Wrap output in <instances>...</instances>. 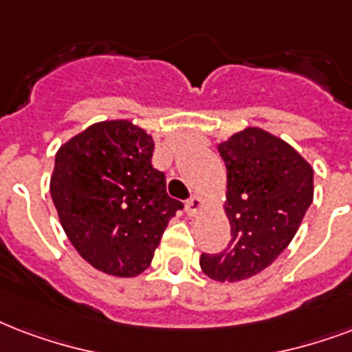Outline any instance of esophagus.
Wrapping results in <instances>:
<instances>
[{"label":"esophagus","instance_id":"esophagus-1","mask_svg":"<svg viewBox=\"0 0 352 352\" xmlns=\"http://www.w3.org/2000/svg\"><path fill=\"white\" fill-rule=\"evenodd\" d=\"M203 208H205V201H203V197H199V195H192V197L188 199L186 203L188 216H197Z\"/></svg>","mask_w":352,"mask_h":352}]
</instances>
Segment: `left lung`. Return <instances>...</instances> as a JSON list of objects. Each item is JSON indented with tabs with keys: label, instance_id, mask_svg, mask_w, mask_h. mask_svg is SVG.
Listing matches in <instances>:
<instances>
[{
	"label": "left lung",
	"instance_id": "8db88e82",
	"mask_svg": "<svg viewBox=\"0 0 352 352\" xmlns=\"http://www.w3.org/2000/svg\"><path fill=\"white\" fill-rule=\"evenodd\" d=\"M227 168L223 210L230 241L201 254V270L218 283H238L273 264L299 230L314 199V170L288 142L245 127L218 144Z\"/></svg>",
	"mask_w": 352,
	"mask_h": 352
}]
</instances>
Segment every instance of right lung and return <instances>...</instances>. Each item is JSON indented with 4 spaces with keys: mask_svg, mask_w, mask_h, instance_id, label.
Here are the masks:
<instances>
[{
    "mask_svg": "<svg viewBox=\"0 0 352 352\" xmlns=\"http://www.w3.org/2000/svg\"><path fill=\"white\" fill-rule=\"evenodd\" d=\"M151 134L129 120L98 122L58 147L50 192L75 251L99 272L136 277L182 203L153 168Z\"/></svg>",
    "mask_w": 352,
    "mask_h": 352,
    "instance_id": "obj_1",
    "label": "right lung"
}]
</instances>
